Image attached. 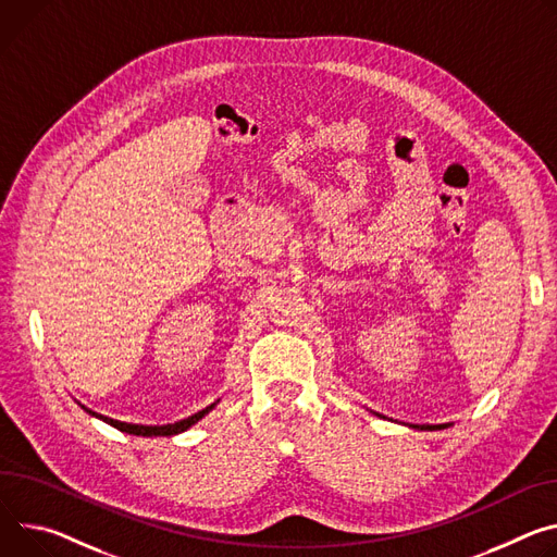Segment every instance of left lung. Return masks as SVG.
<instances>
[{
	"instance_id": "left-lung-1",
	"label": "left lung",
	"mask_w": 557,
	"mask_h": 557,
	"mask_svg": "<svg viewBox=\"0 0 557 557\" xmlns=\"http://www.w3.org/2000/svg\"><path fill=\"white\" fill-rule=\"evenodd\" d=\"M411 426H413V429H429V431H431V429H446L448 424H437V426H416V424H411Z\"/></svg>"
}]
</instances>
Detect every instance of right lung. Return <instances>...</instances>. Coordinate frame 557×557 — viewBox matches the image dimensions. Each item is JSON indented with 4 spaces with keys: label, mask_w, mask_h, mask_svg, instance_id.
Segmentation results:
<instances>
[{
    "label": "right lung",
    "mask_w": 557,
    "mask_h": 557,
    "mask_svg": "<svg viewBox=\"0 0 557 557\" xmlns=\"http://www.w3.org/2000/svg\"><path fill=\"white\" fill-rule=\"evenodd\" d=\"M220 401V399H218ZM215 407V404H211V407H207V409H201V411H197L195 416H190V418H186V420H180V422H175V424H162V426H144V424H128V422H120V420H111V418H107V416H99V413H95V411H90V409H86L90 416H95V418H99V420H104L107 424H111V426H115L117 431H122V433H131V435H141V437H162V435H177V433H182V431H186V429H190L195 422H199L201 418H205L211 409Z\"/></svg>",
    "instance_id": "add662e5"
}]
</instances>
